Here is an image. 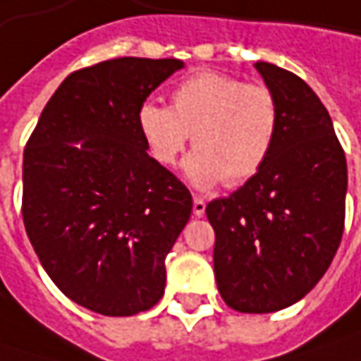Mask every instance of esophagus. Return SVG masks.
Returning a JSON list of instances; mask_svg holds the SVG:
<instances>
[{
	"instance_id": "obj_1",
	"label": "esophagus",
	"mask_w": 361,
	"mask_h": 361,
	"mask_svg": "<svg viewBox=\"0 0 361 361\" xmlns=\"http://www.w3.org/2000/svg\"><path fill=\"white\" fill-rule=\"evenodd\" d=\"M204 209H207L204 199H202V197H195V199H192V215L202 216L204 215Z\"/></svg>"
}]
</instances>
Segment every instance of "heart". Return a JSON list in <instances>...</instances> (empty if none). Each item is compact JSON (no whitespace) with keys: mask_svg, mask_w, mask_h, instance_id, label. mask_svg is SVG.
Masks as SVG:
<instances>
[{"mask_svg":"<svg viewBox=\"0 0 361 361\" xmlns=\"http://www.w3.org/2000/svg\"><path fill=\"white\" fill-rule=\"evenodd\" d=\"M136 124L152 159L173 166L192 134L197 148L185 162L187 178L201 188L241 187L255 178L275 148L281 110L265 84L204 70L173 90V106L148 100Z\"/></svg>","mask_w":361,"mask_h":361,"instance_id":"b5f03b06","label":"heart"}]
</instances>
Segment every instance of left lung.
<instances>
[{"label": "left lung", "instance_id": "1", "mask_svg": "<svg viewBox=\"0 0 361 361\" xmlns=\"http://www.w3.org/2000/svg\"><path fill=\"white\" fill-rule=\"evenodd\" d=\"M277 96L281 126L263 171L207 204L215 229V277L225 303L271 313L305 298L338 251L348 164L317 94L295 74L257 62Z\"/></svg>", "mask_w": 361, "mask_h": 361}]
</instances>
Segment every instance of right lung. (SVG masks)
Segmentation results:
<instances>
[{"instance_id":"right-lung-1","label":"right lung","mask_w":361,"mask_h":361,"mask_svg":"<svg viewBox=\"0 0 361 361\" xmlns=\"http://www.w3.org/2000/svg\"><path fill=\"white\" fill-rule=\"evenodd\" d=\"M185 62L116 58L72 72L23 150L25 233L66 298L110 317L146 312L190 219L188 188L148 157L136 114Z\"/></svg>"}]
</instances>
